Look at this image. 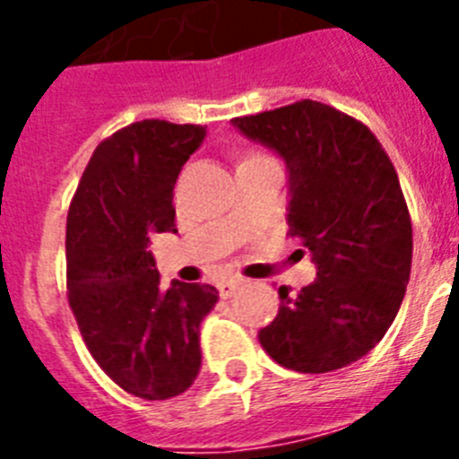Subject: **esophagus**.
Segmentation results:
<instances>
[{"label":"esophagus","mask_w":459,"mask_h":459,"mask_svg":"<svg viewBox=\"0 0 459 459\" xmlns=\"http://www.w3.org/2000/svg\"><path fill=\"white\" fill-rule=\"evenodd\" d=\"M238 287H241V280L238 278H227V280H221V282H218V291H221L222 299H230V296H232Z\"/></svg>","instance_id":"34e87169"}]
</instances>
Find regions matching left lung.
Segmentation results:
<instances>
[{
	"instance_id": "obj_1",
	"label": "left lung",
	"mask_w": 459,
	"mask_h": 459,
	"mask_svg": "<svg viewBox=\"0 0 459 459\" xmlns=\"http://www.w3.org/2000/svg\"><path fill=\"white\" fill-rule=\"evenodd\" d=\"M287 168V225L317 278L291 294L259 342L280 366L331 372L391 328L411 273V221L393 163L368 126L317 100L232 119Z\"/></svg>"
}]
</instances>
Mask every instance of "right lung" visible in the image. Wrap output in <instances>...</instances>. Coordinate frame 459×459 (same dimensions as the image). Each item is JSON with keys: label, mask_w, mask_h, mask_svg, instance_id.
Instances as JSON below:
<instances>
[{"label": "right lung", "mask_w": 459, "mask_h": 459, "mask_svg": "<svg viewBox=\"0 0 459 459\" xmlns=\"http://www.w3.org/2000/svg\"><path fill=\"white\" fill-rule=\"evenodd\" d=\"M204 126L144 119L93 152L66 221L68 303L87 350L124 391L168 400L202 368L200 326L218 290L172 280L160 287L149 250L174 230V184L202 147Z\"/></svg>", "instance_id": "add662e5"}]
</instances>
